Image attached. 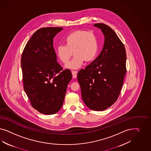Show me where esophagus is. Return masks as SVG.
Returning <instances> with one entry per match:
<instances>
[{
	"label": "esophagus",
	"mask_w": 151,
	"mask_h": 151,
	"mask_svg": "<svg viewBox=\"0 0 151 151\" xmlns=\"http://www.w3.org/2000/svg\"><path fill=\"white\" fill-rule=\"evenodd\" d=\"M71 73H72V74H73V78H76L77 77V73H78V71H71Z\"/></svg>",
	"instance_id": "34e87169"
}]
</instances>
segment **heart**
Returning <instances> with one entry per match:
<instances>
[{"mask_svg":"<svg viewBox=\"0 0 151 151\" xmlns=\"http://www.w3.org/2000/svg\"><path fill=\"white\" fill-rule=\"evenodd\" d=\"M66 45L57 47L56 53L64 64L68 63L73 54L75 56L66 65L68 69L80 68L84 61H91L95 58L98 50V41L96 35L91 32L76 31L69 34L65 39Z\"/></svg>","mask_w":151,"mask_h":151,"instance_id":"b5f03b06","label":"heart"}]
</instances>
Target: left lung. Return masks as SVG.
<instances>
[{
	"instance_id": "obj_1",
	"label": "left lung",
	"mask_w": 151,
	"mask_h": 151,
	"mask_svg": "<svg viewBox=\"0 0 151 151\" xmlns=\"http://www.w3.org/2000/svg\"><path fill=\"white\" fill-rule=\"evenodd\" d=\"M105 37L102 50L91 63L78 73L82 100L93 111H103L118 99L126 73L124 46L109 26L97 23Z\"/></svg>"
}]
</instances>
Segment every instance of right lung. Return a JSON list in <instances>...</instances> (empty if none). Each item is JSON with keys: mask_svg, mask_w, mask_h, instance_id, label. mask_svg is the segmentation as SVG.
I'll return each mask as SVG.
<instances>
[{"mask_svg": "<svg viewBox=\"0 0 151 151\" xmlns=\"http://www.w3.org/2000/svg\"><path fill=\"white\" fill-rule=\"evenodd\" d=\"M63 30L61 27L37 30L22 56L24 91L32 107L42 114H54L61 109L72 78L70 70H63L58 63L53 47L54 37Z\"/></svg>", "mask_w": 151, "mask_h": 151, "instance_id": "add662e5", "label": "right lung"}]
</instances>
